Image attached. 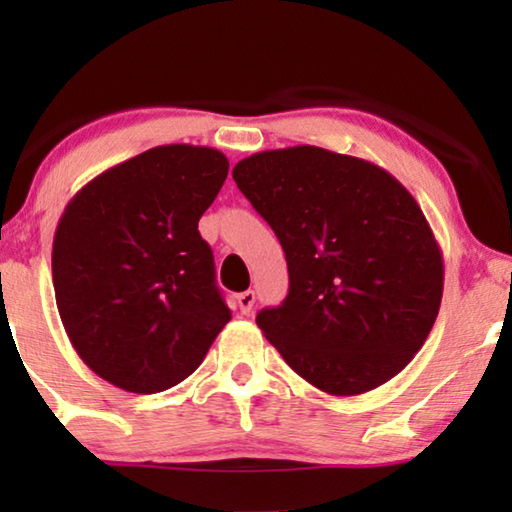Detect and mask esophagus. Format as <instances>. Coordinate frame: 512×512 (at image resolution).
I'll return each mask as SVG.
<instances>
[{
  "label": "esophagus",
  "mask_w": 512,
  "mask_h": 512,
  "mask_svg": "<svg viewBox=\"0 0 512 512\" xmlns=\"http://www.w3.org/2000/svg\"><path fill=\"white\" fill-rule=\"evenodd\" d=\"M256 303V293L254 291H242L240 296H237V305H240V312L242 314H249L251 307Z\"/></svg>",
  "instance_id": "obj_1"
}]
</instances>
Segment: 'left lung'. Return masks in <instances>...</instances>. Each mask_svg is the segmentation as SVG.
<instances>
[{
  "label": "left lung",
  "instance_id": "obj_1",
  "mask_svg": "<svg viewBox=\"0 0 512 512\" xmlns=\"http://www.w3.org/2000/svg\"><path fill=\"white\" fill-rule=\"evenodd\" d=\"M233 179L275 230L289 296L256 324L284 361L333 396H359L408 366L436 324L443 254L401 181L319 146L261 151Z\"/></svg>",
  "mask_w": 512,
  "mask_h": 512
}]
</instances>
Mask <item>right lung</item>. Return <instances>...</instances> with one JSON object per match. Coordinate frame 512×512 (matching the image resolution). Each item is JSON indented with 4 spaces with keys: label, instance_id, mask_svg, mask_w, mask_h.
I'll return each instance as SVG.
<instances>
[{
    "label": "right lung",
    "instance_id": "obj_1",
    "mask_svg": "<svg viewBox=\"0 0 512 512\" xmlns=\"http://www.w3.org/2000/svg\"><path fill=\"white\" fill-rule=\"evenodd\" d=\"M226 177L221 151L165 144L67 202L53 237L55 303L76 354L114 387H174L230 321L198 230Z\"/></svg>",
    "mask_w": 512,
    "mask_h": 512
}]
</instances>
